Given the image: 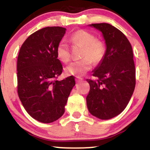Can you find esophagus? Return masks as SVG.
Wrapping results in <instances>:
<instances>
[{
    "label": "esophagus",
    "mask_w": 150,
    "mask_h": 150,
    "mask_svg": "<svg viewBox=\"0 0 150 150\" xmlns=\"http://www.w3.org/2000/svg\"><path fill=\"white\" fill-rule=\"evenodd\" d=\"M81 80H82V78L80 77H75V81H77V82H79V81H81Z\"/></svg>",
    "instance_id": "obj_1"
}]
</instances>
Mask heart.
<instances>
[{
    "label": "heart",
    "mask_w": 150,
    "mask_h": 150,
    "mask_svg": "<svg viewBox=\"0 0 150 150\" xmlns=\"http://www.w3.org/2000/svg\"><path fill=\"white\" fill-rule=\"evenodd\" d=\"M71 41L84 47L82 52V57L84 58L68 65L65 69V73L68 75L80 76L91 69L92 62L98 64L102 61L105 54V45L100 41L96 40L93 35L84 30H78L74 33L71 36ZM56 52L57 56L61 62L66 63L70 60L69 47L64 39L58 43Z\"/></svg>",
    "instance_id": "obj_1"
}]
</instances>
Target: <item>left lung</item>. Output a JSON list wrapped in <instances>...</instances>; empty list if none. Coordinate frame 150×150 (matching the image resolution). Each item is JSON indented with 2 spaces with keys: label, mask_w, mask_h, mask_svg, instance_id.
Instances as JSON below:
<instances>
[{
  "label": "left lung",
  "mask_w": 150,
  "mask_h": 150,
  "mask_svg": "<svg viewBox=\"0 0 150 150\" xmlns=\"http://www.w3.org/2000/svg\"><path fill=\"white\" fill-rule=\"evenodd\" d=\"M88 26L101 32L106 51L102 61L92 71L98 79H86L90 85L86 105L93 116L109 120L122 112L135 88L133 51L127 38L114 26L105 23Z\"/></svg>",
  "instance_id": "obj_1"
}]
</instances>
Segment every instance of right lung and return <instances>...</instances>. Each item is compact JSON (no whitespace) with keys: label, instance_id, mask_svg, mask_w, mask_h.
Here are the masks:
<instances>
[{"label":"right lung","instance_id":"add662e5","mask_svg":"<svg viewBox=\"0 0 150 150\" xmlns=\"http://www.w3.org/2000/svg\"><path fill=\"white\" fill-rule=\"evenodd\" d=\"M62 27H46L28 37L17 59L18 94L30 116L43 123L58 120L65 111L75 77L61 81L62 73L57 47L66 33Z\"/></svg>","mask_w":150,"mask_h":150}]
</instances>
